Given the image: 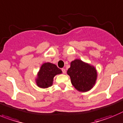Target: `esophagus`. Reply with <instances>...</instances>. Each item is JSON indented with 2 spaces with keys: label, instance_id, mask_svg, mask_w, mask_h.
I'll return each instance as SVG.
<instances>
[{
  "label": "esophagus",
  "instance_id": "obj_1",
  "mask_svg": "<svg viewBox=\"0 0 123 123\" xmlns=\"http://www.w3.org/2000/svg\"><path fill=\"white\" fill-rule=\"evenodd\" d=\"M62 71L63 74H66V69H64V68H63V69H62Z\"/></svg>",
  "mask_w": 123,
  "mask_h": 123
}]
</instances>
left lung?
I'll list each match as a JSON object with an SVG mask.
<instances>
[{"mask_svg":"<svg viewBox=\"0 0 123 123\" xmlns=\"http://www.w3.org/2000/svg\"><path fill=\"white\" fill-rule=\"evenodd\" d=\"M67 74L70 76L72 85L79 92H86L95 85L97 70L92 65L76 59L70 62Z\"/></svg>","mask_w":123,"mask_h":123,"instance_id":"8db88e82","label":"left lung"}]
</instances>
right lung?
Wrapping results in <instances>:
<instances>
[{
  "mask_svg": "<svg viewBox=\"0 0 123 123\" xmlns=\"http://www.w3.org/2000/svg\"><path fill=\"white\" fill-rule=\"evenodd\" d=\"M61 74L62 70L56 65L50 62L44 63L37 74L35 82L39 88H48L53 85L54 77Z\"/></svg>",
  "mask_w": 123,
  "mask_h": 123,
  "instance_id": "obj_1",
  "label": "right lung"
}]
</instances>
